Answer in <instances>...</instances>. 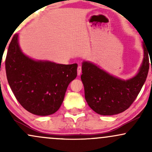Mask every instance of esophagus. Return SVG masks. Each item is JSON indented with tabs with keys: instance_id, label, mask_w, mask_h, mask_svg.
<instances>
[{
	"instance_id": "1",
	"label": "esophagus",
	"mask_w": 152,
	"mask_h": 152,
	"mask_svg": "<svg viewBox=\"0 0 152 152\" xmlns=\"http://www.w3.org/2000/svg\"><path fill=\"white\" fill-rule=\"evenodd\" d=\"M77 74L78 76H80L81 74V66H78V68H77Z\"/></svg>"
}]
</instances>
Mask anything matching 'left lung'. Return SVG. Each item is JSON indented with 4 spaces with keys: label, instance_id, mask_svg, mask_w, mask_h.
<instances>
[{
    "label": "left lung",
    "instance_id": "1",
    "mask_svg": "<svg viewBox=\"0 0 152 152\" xmlns=\"http://www.w3.org/2000/svg\"><path fill=\"white\" fill-rule=\"evenodd\" d=\"M143 48L144 59L139 72L126 81L111 76L91 63L83 62L81 78L84 86L85 99L95 112L105 116L118 114L129 109L134 102L149 69V48L144 43Z\"/></svg>",
    "mask_w": 152,
    "mask_h": 152
}]
</instances>
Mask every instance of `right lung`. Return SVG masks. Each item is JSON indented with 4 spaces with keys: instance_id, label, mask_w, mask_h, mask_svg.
<instances>
[{
    "instance_id": "1",
    "label": "right lung",
    "mask_w": 152,
    "mask_h": 152,
    "mask_svg": "<svg viewBox=\"0 0 152 152\" xmlns=\"http://www.w3.org/2000/svg\"><path fill=\"white\" fill-rule=\"evenodd\" d=\"M5 64L15 98L26 110L38 116L58 111L68 86L77 76V64L64 65L26 56L18 45V34L10 41Z\"/></svg>"
}]
</instances>
